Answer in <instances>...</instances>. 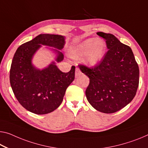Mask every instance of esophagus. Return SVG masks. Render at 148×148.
Instances as JSON below:
<instances>
[{
  "mask_svg": "<svg viewBox=\"0 0 148 148\" xmlns=\"http://www.w3.org/2000/svg\"><path fill=\"white\" fill-rule=\"evenodd\" d=\"M81 71H80V70H79V68H76L75 69V77H79V75H81Z\"/></svg>",
  "mask_w": 148,
  "mask_h": 148,
  "instance_id": "esophagus-1",
  "label": "esophagus"
}]
</instances>
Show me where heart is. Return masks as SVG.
Instances as JSON below:
<instances>
[{"mask_svg":"<svg viewBox=\"0 0 148 148\" xmlns=\"http://www.w3.org/2000/svg\"><path fill=\"white\" fill-rule=\"evenodd\" d=\"M106 48V42L101 38H88L73 47L71 55L75 58L85 56V63L95 66L102 60Z\"/></svg>","mask_w":148,"mask_h":148,"instance_id":"obj_1","label":"heart"}]
</instances>
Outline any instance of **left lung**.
I'll list each match as a JSON object with an SVG mask.
<instances>
[{
    "mask_svg": "<svg viewBox=\"0 0 148 148\" xmlns=\"http://www.w3.org/2000/svg\"><path fill=\"white\" fill-rule=\"evenodd\" d=\"M106 40L108 50L94 67L79 65L90 79L85 91L93 108L99 112H117L132 101L139 85L140 71L132 49L111 34L97 33Z\"/></svg>",
    "mask_w": 148,
    "mask_h": 148,
    "instance_id": "obj_1",
    "label": "left lung"
}]
</instances>
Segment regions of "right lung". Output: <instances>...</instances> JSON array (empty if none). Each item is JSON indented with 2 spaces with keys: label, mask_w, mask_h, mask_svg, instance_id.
<instances>
[{
  "label": "right lung",
  "mask_w": 148,
  "mask_h": 148,
  "mask_svg": "<svg viewBox=\"0 0 148 148\" xmlns=\"http://www.w3.org/2000/svg\"><path fill=\"white\" fill-rule=\"evenodd\" d=\"M65 43L64 36L44 34L20 45L14 53L10 70V85L18 101L29 112L36 114L53 112L62 103L67 88L73 81L75 67L63 73L54 61L43 69L32 63L42 45L61 50ZM52 50L57 53V62L63 60L61 52Z\"/></svg>",
  "instance_id": "obj_1"
}]
</instances>
